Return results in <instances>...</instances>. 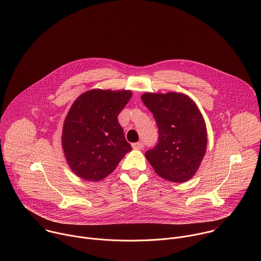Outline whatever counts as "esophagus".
I'll use <instances>...</instances> for the list:
<instances>
[{"label":"esophagus","instance_id":"1","mask_svg":"<svg viewBox=\"0 0 261 261\" xmlns=\"http://www.w3.org/2000/svg\"><path fill=\"white\" fill-rule=\"evenodd\" d=\"M132 147L134 149H141L143 147V143L142 142H135V143H132Z\"/></svg>","mask_w":261,"mask_h":261}]
</instances>
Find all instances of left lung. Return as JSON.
I'll list each match as a JSON object with an SVG mask.
<instances>
[{
  "label": "left lung",
  "instance_id": "obj_1",
  "mask_svg": "<svg viewBox=\"0 0 261 261\" xmlns=\"http://www.w3.org/2000/svg\"><path fill=\"white\" fill-rule=\"evenodd\" d=\"M141 100L159 129V142L145 152L146 160L160 177L177 184L189 181L207 149V128L201 111L184 93L147 92Z\"/></svg>",
  "mask_w": 261,
  "mask_h": 261
}]
</instances>
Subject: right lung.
I'll use <instances>...</instances> for the list:
<instances>
[{
	"mask_svg": "<svg viewBox=\"0 0 261 261\" xmlns=\"http://www.w3.org/2000/svg\"><path fill=\"white\" fill-rule=\"evenodd\" d=\"M131 97L130 90L91 89L73 101L63 122L61 146L77 177L105 179L132 149L118 122Z\"/></svg>",
	"mask_w": 261,
	"mask_h": 261,
	"instance_id": "1",
	"label": "right lung"
}]
</instances>
